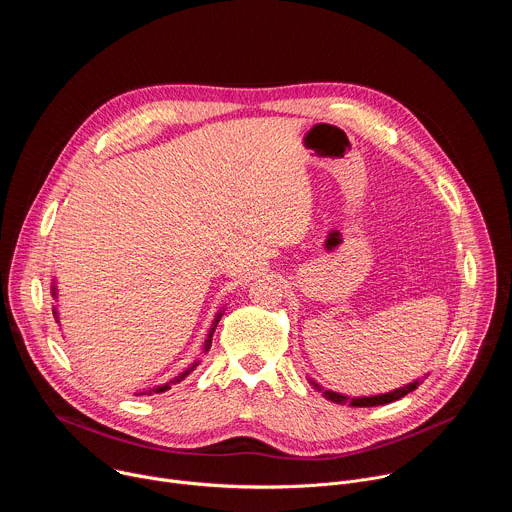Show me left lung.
<instances>
[{
  "label": "left lung",
  "instance_id": "8db88e82",
  "mask_svg": "<svg viewBox=\"0 0 512 512\" xmlns=\"http://www.w3.org/2000/svg\"><path fill=\"white\" fill-rule=\"evenodd\" d=\"M423 379H427V375H425ZM423 379H417V381H413V383H409V385H403V387H399V389H393L391 393L371 395V397H346V395H342V393L324 389V387H322L320 383H316L314 379H308V381H310V385H312L318 393H322V397H326V399L332 401V403H338V405H346V403H348L350 407H377V405H387V403L399 401V399L405 397L407 393L415 391V389L423 383Z\"/></svg>",
  "mask_w": 512,
  "mask_h": 512
}]
</instances>
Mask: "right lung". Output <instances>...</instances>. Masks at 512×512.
Instances as JSON below:
<instances>
[{
  "label": "right lung",
  "mask_w": 512,
  "mask_h": 512,
  "mask_svg": "<svg viewBox=\"0 0 512 512\" xmlns=\"http://www.w3.org/2000/svg\"><path fill=\"white\" fill-rule=\"evenodd\" d=\"M56 281H52V289H50V294L54 296V300H56ZM223 312L225 310H218L216 312V316H214V322H212V326H210V330H208V334H206V340H204V346H202V352H208V348H210V344H212V334H214V328H216V324L218 322H221V318H223ZM52 314H54V318H56V322H58V310H56V306H54V310H52ZM198 364H200V360H194L192 364H190V367L184 371V373H180L178 377H174L172 381H168V383H164V385H158V387H154V389H148V391H141V393H135V395H145V393H148V395H152V393H164V391H168L172 385H176V383H180L182 379H186L196 367H198Z\"/></svg>",
  "instance_id": "obj_1"
}]
</instances>
